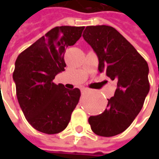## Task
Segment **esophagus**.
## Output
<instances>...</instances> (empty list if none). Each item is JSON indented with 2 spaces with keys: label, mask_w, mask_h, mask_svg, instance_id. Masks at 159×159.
Segmentation results:
<instances>
[{
  "label": "esophagus",
  "mask_w": 159,
  "mask_h": 159,
  "mask_svg": "<svg viewBox=\"0 0 159 159\" xmlns=\"http://www.w3.org/2000/svg\"><path fill=\"white\" fill-rule=\"evenodd\" d=\"M81 91H82V93H86V92L89 91V89H87V88H82Z\"/></svg>",
  "instance_id": "obj_1"
}]
</instances>
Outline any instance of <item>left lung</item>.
I'll list each match as a JSON object with an SVG mask.
<instances>
[{
	"label": "left lung",
	"mask_w": 159,
	"mask_h": 159,
	"mask_svg": "<svg viewBox=\"0 0 159 159\" xmlns=\"http://www.w3.org/2000/svg\"><path fill=\"white\" fill-rule=\"evenodd\" d=\"M83 39L96 52L98 70L117 81L114 96L103 113L91 116L89 123L97 135L123 133L139 114L150 89L147 62L117 30L108 25L87 26Z\"/></svg>",
	"instance_id": "8db88e82"
}]
</instances>
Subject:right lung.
Instances as JSON below:
<instances>
[{"mask_svg":"<svg viewBox=\"0 0 159 159\" xmlns=\"http://www.w3.org/2000/svg\"><path fill=\"white\" fill-rule=\"evenodd\" d=\"M84 26H57L46 33L16 59L12 78L26 120L42 133L54 134L69 123L78 104L79 89L69 90L52 82L65 70V52L82 36Z\"/></svg>","mask_w":159,"mask_h":159,"instance_id":"1","label":"right lung"}]
</instances>
